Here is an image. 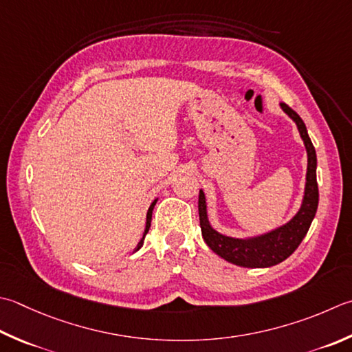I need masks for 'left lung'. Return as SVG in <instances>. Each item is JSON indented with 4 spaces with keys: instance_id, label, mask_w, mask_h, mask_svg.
Listing matches in <instances>:
<instances>
[{
    "instance_id": "1",
    "label": "left lung",
    "mask_w": 352,
    "mask_h": 352,
    "mask_svg": "<svg viewBox=\"0 0 352 352\" xmlns=\"http://www.w3.org/2000/svg\"><path fill=\"white\" fill-rule=\"evenodd\" d=\"M284 111L292 117L299 128L302 140L305 143L308 154V168H307V184L304 203L299 212L290 223L279 227V229L267 233L264 236H258L253 239H235L224 235H219L210 227L208 221V212H206V198L204 192L199 190L198 195V213H199V226L201 233L210 249L219 256L229 263L249 267V268H264L276 265L285 261L290 254L298 249L302 239L305 238L307 232L311 226L313 218L316 215L319 204V188L316 180V166H318V158H316V149L313 146L309 135L307 133V126L299 114L287 105L280 103Z\"/></svg>"
}]
</instances>
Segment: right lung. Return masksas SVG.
I'll return each instance as SVG.
<instances>
[{"label":"right lung","instance_id":"1","mask_svg":"<svg viewBox=\"0 0 352 352\" xmlns=\"http://www.w3.org/2000/svg\"><path fill=\"white\" fill-rule=\"evenodd\" d=\"M155 203H157V199L155 201L151 204V208H149V210H148V215H146V229H144V233H143V238L140 239V243L137 244V247H135V250H139L140 247L143 245V239H144V236H146V233H148V230H149V227H151V218H153V209H154V206H155Z\"/></svg>","mask_w":352,"mask_h":352}]
</instances>
